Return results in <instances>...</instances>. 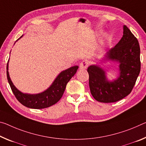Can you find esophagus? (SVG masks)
I'll return each mask as SVG.
<instances>
[{
    "label": "esophagus",
    "instance_id": "1",
    "mask_svg": "<svg viewBox=\"0 0 146 146\" xmlns=\"http://www.w3.org/2000/svg\"><path fill=\"white\" fill-rule=\"evenodd\" d=\"M88 61L87 60H83L81 63L80 64V69H85L87 68V67L88 66Z\"/></svg>",
    "mask_w": 146,
    "mask_h": 146
}]
</instances>
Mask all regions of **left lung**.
<instances>
[{"label": "left lung", "instance_id": "obj_1", "mask_svg": "<svg viewBox=\"0 0 146 146\" xmlns=\"http://www.w3.org/2000/svg\"><path fill=\"white\" fill-rule=\"evenodd\" d=\"M140 55L138 40L123 25V37L102 58L104 61L118 63L117 78L108 80L105 70L98 65H91L88 68L90 89L94 98L99 102L114 103L128 96L139 75Z\"/></svg>", "mask_w": 146, "mask_h": 146}]
</instances>
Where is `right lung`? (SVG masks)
<instances>
[{
  "instance_id": "obj_1",
  "label": "right lung",
  "mask_w": 146,
  "mask_h": 146,
  "mask_svg": "<svg viewBox=\"0 0 146 146\" xmlns=\"http://www.w3.org/2000/svg\"><path fill=\"white\" fill-rule=\"evenodd\" d=\"M22 37L23 36H21L17 40ZM8 62L9 60L6 67L7 78L13 94L23 105L34 109L47 108L56 104L63 96L67 84L78 68V66H75L61 71L47 90L39 94H30L23 93L13 84L8 72Z\"/></svg>"
}]
</instances>
